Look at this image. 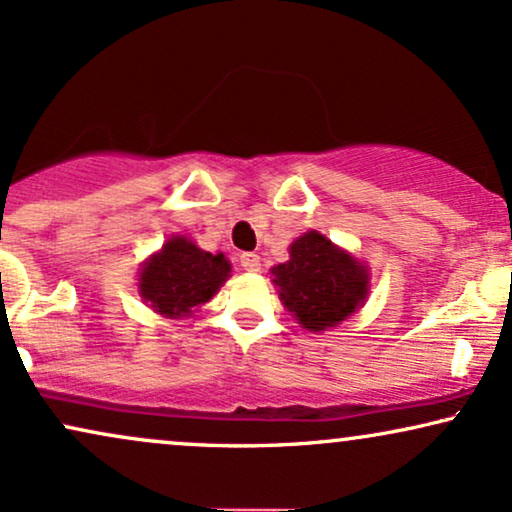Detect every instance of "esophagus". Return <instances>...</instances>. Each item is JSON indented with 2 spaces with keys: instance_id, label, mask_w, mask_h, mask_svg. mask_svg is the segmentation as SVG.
Wrapping results in <instances>:
<instances>
[{
  "instance_id": "34e87169",
  "label": "esophagus",
  "mask_w": 512,
  "mask_h": 512,
  "mask_svg": "<svg viewBox=\"0 0 512 512\" xmlns=\"http://www.w3.org/2000/svg\"><path fill=\"white\" fill-rule=\"evenodd\" d=\"M239 263H242V268L249 270V273H258V270H261V258H258V254H251V251L239 256Z\"/></svg>"
}]
</instances>
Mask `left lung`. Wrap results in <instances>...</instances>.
<instances>
[{
  "label": "left lung",
  "instance_id": "8db88e82",
  "mask_svg": "<svg viewBox=\"0 0 512 512\" xmlns=\"http://www.w3.org/2000/svg\"><path fill=\"white\" fill-rule=\"evenodd\" d=\"M289 254L287 263L273 268L275 285L306 330L339 325L368 294V273L318 232L296 239Z\"/></svg>",
  "mask_w": 512,
  "mask_h": 512
}]
</instances>
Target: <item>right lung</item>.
<instances>
[{
	"instance_id": "1",
	"label": "right lung",
	"mask_w": 512,
	"mask_h": 512,
	"mask_svg": "<svg viewBox=\"0 0 512 512\" xmlns=\"http://www.w3.org/2000/svg\"><path fill=\"white\" fill-rule=\"evenodd\" d=\"M230 263L223 254H206L185 237H173L163 244L144 266L140 294L154 311L163 315H185L192 308L206 304L225 277Z\"/></svg>"
}]
</instances>
